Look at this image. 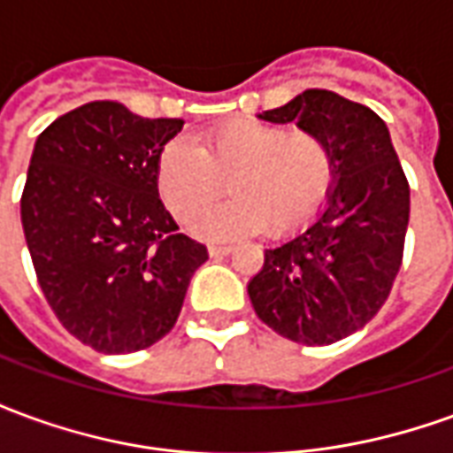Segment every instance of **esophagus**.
<instances>
[{
    "label": "esophagus",
    "mask_w": 453,
    "mask_h": 453,
    "mask_svg": "<svg viewBox=\"0 0 453 453\" xmlns=\"http://www.w3.org/2000/svg\"><path fill=\"white\" fill-rule=\"evenodd\" d=\"M208 252H211V257L230 255V252H233V245H226V242H213V245L208 247Z\"/></svg>",
    "instance_id": "obj_1"
}]
</instances>
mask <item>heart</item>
<instances>
[{
    "label": "heart",
    "mask_w": 453,
    "mask_h": 453,
    "mask_svg": "<svg viewBox=\"0 0 453 453\" xmlns=\"http://www.w3.org/2000/svg\"><path fill=\"white\" fill-rule=\"evenodd\" d=\"M227 179L235 196L191 220L203 237L281 235L320 208L334 181L333 150L315 130L230 120L208 130L201 145L172 140L157 165V184L181 220L211 206Z\"/></svg>",
    "instance_id": "heart-1"
}]
</instances>
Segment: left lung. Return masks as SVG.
Listing matches in <instances>:
<instances>
[{
    "mask_svg": "<svg viewBox=\"0 0 453 453\" xmlns=\"http://www.w3.org/2000/svg\"><path fill=\"white\" fill-rule=\"evenodd\" d=\"M315 130L333 150L334 181L313 223L265 250L247 294L259 320L298 344L349 337L386 303L403 262L410 187L388 126L364 104L305 89L262 111Z\"/></svg>",
    "mask_w": 453,
    "mask_h": 453,
    "instance_id": "obj_1",
    "label": "left lung"
}]
</instances>
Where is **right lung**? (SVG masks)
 Here are the masks:
<instances>
[{"label":"right lung","mask_w":453,"mask_h":453,"mask_svg":"<svg viewBox=\"0 0 453 453\" xmlns=\"http://www.w3.org/2000/svg\"><path fill=\"white\" fill-rule=\"evenodd\" d=\"M181 126L89 102L35 140L21 196L35 276L65 330L104 354L162 340L208 259L159 201V155Z\"/></svg>","instance_id":"1"}]
</instances>
